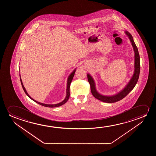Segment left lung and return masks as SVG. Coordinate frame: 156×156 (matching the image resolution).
<instances>
[{
	"instance_id": "obj_1",
	"label": "left lung",
	"mask_w": 156,
	"mask_h": 156,
	"mask_svg": "<svg viewBox=\"0 0 156 156\" xmlns=\"http://www.w3.org/2000/svg\"><path fill=\"white\" fill-rule=\"evenodd\" d=\"M125 34L128 37L132 44L134 52V70L132 77L129 81L127 83L122 90L113 95H105L100 93L96 90V84L94 78L90 73H87L88 81L90 85V90L93 95L98 100L101 101L103 102L114 103L121 100L124 98L127 94L132 90L137 83L139 79L140 71V58L139 55V51L137 47L135 45L134 41L133 40L132 36L127 31H124Z\"/></svg>"
}]
</instances>
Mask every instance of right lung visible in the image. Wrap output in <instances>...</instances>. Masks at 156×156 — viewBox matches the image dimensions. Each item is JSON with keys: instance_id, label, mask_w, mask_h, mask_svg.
Returning a JSON list of instances; mask_svg holds the SVG:
<instances>
[{"instance_id": "right-lung-1", "label": "right lung", "mask_w": 156, "mask_h": 156, "mask_svg": "<svg viewBox=\"0 0 156 156\" xmlns=\"http://www.w3.org/2000/svg\"><path fill=\"white\" fill-rule=\"evenodd\" d=\"M76 69L77 68H76L73 70V72L71 73L70 74L69 76H68V79H67V83H66V98H64L63 100L62 101V102L58 103H57V104H54V105L45 104V103H43L39 102L35 100L34 99H33V98H31V97L29 95V94L28 93V92H27L26 88L24 87L23 84V83H22V81L21 78V75H20V81H21L22 86V87H23V89L24 91L25 92V93L27 94V95L29 98H31L32 100L34 101L35 102H36L37 103H38L39 105H43V106H44V107H49V108H55V107H60V106H61L62 105H63L64 104H65V103L67 102V101L68 100L69 98V96H70V83H71V81L73 80V76H74V75H75V72H76Z\"/></svg>"}]
</instances>
